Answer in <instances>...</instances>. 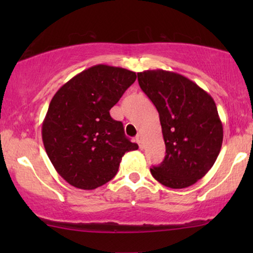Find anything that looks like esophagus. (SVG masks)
I'll use <instances>...</instances> for the list:
<instances>
[{"instance_id": "1", "label": "esophagus", "mask_w": 253, "mask_h": 253, "mask_svg": "<svg viewBox=\"0 0 253 253\" xmlns=\"http://www.w3.org/2000/svg\"><path fill=\"white\" fill-rule=\"evenodd\" d=\"M136 141H137V144L139 145V147L143 148V140H141V136H140V134H138V136L136 137Z\"/></svg>"}]
</instances>
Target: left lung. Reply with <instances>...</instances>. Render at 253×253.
<instances>
[{"label": "left lung", "instance_id": "left-lung-1", "mask_svg": "<svg viewBox=\"0 0 253 253\" xmlns=\"http://www.w3.org/2000/svg\"><path fill=\"white\" fill-rule=\"evenodd\" d=\"M138 83L157 108L166 144L165 160L151 168L161 184L183 189L212 168L223 127L209 93L184 76L165 70L138 72Z\"/></svg>", "mask_w": 253, "mask_h": 253}]
</instances>
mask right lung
<instances>
[{
	"instance_id": "obj_1",
	"label": "right lung",
	"mask_w": 253,
	"mask_h": 253,
	"mask_svg": "<svg viewBox=\"0 0 253 253\" xmlns=\"http://www.w3.org/2000/svg\"><path fill=\"white\" fill-rule=\"evenodd\" d=\"M136 72L98 64L75 76L51 99L42 141L54 168L69 184L93 190L109 182L126 152L138 148L109 110L136 81Z\"/></svg>"
}]
</instances>
